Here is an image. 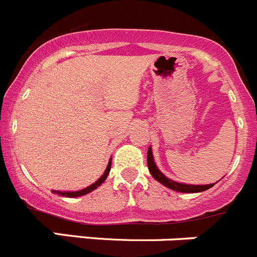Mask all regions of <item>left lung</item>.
I'll use <instances>...</instances> for the list:
<instances>
[{"label":"left lung","instance_id":"1","mask_svg":"<svg viewBox=\"0 0 257 257\" xmlns=\"http://www.w3.org/2000/svg\"><path fill=\"white\" fill-rule=\"evenodd\" d=\"M148 168L150 171V175L158 181V182H161L162 185L167 186L171 190H175V191L178 192H187V194H192V192H201V191H206L210 187H213L214 183H210V185H186V183H178L176 181L169 180L168 177L162 173L159 169H158L157 164L154 162V157H153V152L152 148L148 149Z\"/></svg>","mask_w":257,"mask_h":257}]
</instances>
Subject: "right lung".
Returning <instances> with one entry per match:
<instances>
[{
    "instance_id": "obj_1",
    "label": "right lung",
    "mask_w": 257,
    "mask_h": 257,
    "mask_svg": "<svg viewBox=\"0 0 257 257\" xmlns=\"http://www.w3.org/2000/svg\"><path fill=\"white\" fill-rule=\"evenodd\" d=\"M110 164H112V162L109 161V163H108V166H107V169H105L104 173H103V176L99 178V180L96 181V182H94L93 185L88 186V187H85V188H82V190H80V191H62V192H61V191H53V192H55V194L61 195V196H66V197H77V196H82V195L89 194V192H91L93 190H95L98 186H100L103 182H104L105 178H107L108 175H109Z\"/></svg>"
}]
</instances>
